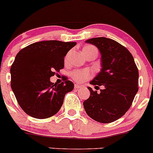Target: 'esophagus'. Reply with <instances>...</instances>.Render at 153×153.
I'll use <instances>...</instances> for the list:
<instances>
[{"instance_id":"1","label":"esophagus","mask_w":153,"mask_h":153,"mask_svg":"<svg viewBox=\"0 0 153 153\" xmlns=\"http://www.w3.org/2000/svg\"><path fill=\"white\" fill-rule=\"evenodd\" d=\"M74 87H75V89H80V88H81V86L78 84H75V86H74Z\"/></svg>"}]
</instances>
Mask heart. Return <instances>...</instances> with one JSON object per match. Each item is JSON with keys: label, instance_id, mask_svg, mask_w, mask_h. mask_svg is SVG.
<instances>
[{"label": "heart", "instance_id": "heart-1", "mask_svg": "<svg viewBox=\"0 0 153 153\" xmlns=\"http://www.w3.org/2000/svg\"><path fill=\"white\" fill-rule=\"evenodd\" d=\"M97 52L96 49L91 45H86L83 49V53L84 55H88L91 52ZM68 55L66 57L67 58ZM71 77L75 81L78 83H84L90 79L92 77V72L89 69H75L70 74Z\"/></svg>", "mask_w": 153, "mask_h": 153}]
</instances>
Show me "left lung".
<instances>
[{
    "label": "left lung",
    "instance_id": "obj_1",
    "mask_svg": "<svg viewBox=\"0 0 153 153\" xmlns=\"http://www.w3.org/2000/svg\"><path fill=\"white\" fill-rule=\"evenodd\" d=\"M96 46L101 54V69L90 81L101 92L91 87L90 96L84 101L86 114L100 123L116 121L130 108L138 90V69L132 54L112 39L100 37L86 41Z\"/></svg>",
    "mask_w": 153,
    "mask_h": 153
}]
</instances>
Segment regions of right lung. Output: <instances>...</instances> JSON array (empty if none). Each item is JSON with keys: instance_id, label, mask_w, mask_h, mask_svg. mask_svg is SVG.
Listing matches in <instances>:
<instances>
[{"instance_id": "add662e5", "label": "right lung", "mask_w": 153, "mask_h": 153, "mask_svg": "<svg viewBox=\"0 0 153 153\" xmlns=\"http://www.w3.org/2000/svg\"><path fill=\"white\" fill-rule=\"evenodd\" d=\"M76 42L45 41L21 49L11 66V87L21 109L31 117L44 119L61 109L65 95L74 88L64 78L61 84L49 78L64 67V57Z\"/></svg>"}]
</instances>
